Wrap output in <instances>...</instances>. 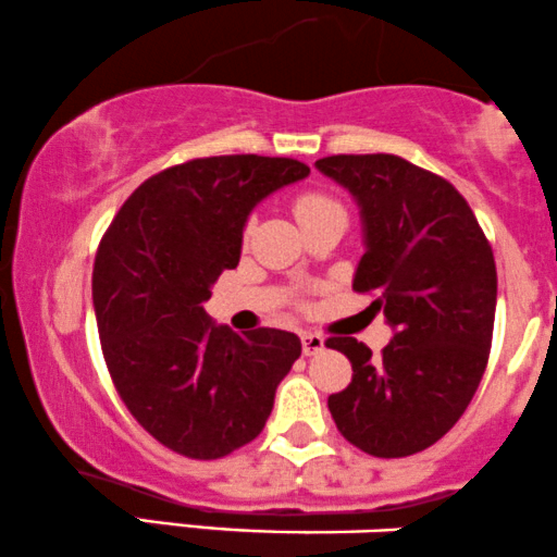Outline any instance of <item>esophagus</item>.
I'll return each instance as SVG.
<instances>
[{
  "label": "esophagus",
  "instance_id": "esophagus-1",
  "mask_svg": "<svg viewBox=\"0 0 557 557\" xmlns=\"http://www.w3.org/2000/svg\"><path fill=\"white\" fill-rule=\"evenodd\" d=\"M325 349V338L320 333H302V351L305 357L318 355V351Z\"/></svg>",
  "mask_w": 557,
  "mask_h": 557
}]
</instances>
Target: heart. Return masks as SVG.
I'll return each instance as SVG.
<instances>
[{
	"instance_id": "heart-1",
	"label": "heart",
	"mask_w": 557,
	"mask_h": 557,
	"mask_svg": "<svg viewBox=\"0 0 557 557\" xmlns=\"http://www.w3.org/2000/svg\"><path fill=\"white\" fill-rule=\"evenodd\" d=\"M331 208H342V206H338L336 200L325 198V195H320V193H305V195H299L297 200H294V213H297L299 224H302V221H307V219H312V215L331 211Z\"/></svg>"
}]
</instances>
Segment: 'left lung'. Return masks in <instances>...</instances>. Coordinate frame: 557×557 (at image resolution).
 I'll return each instance as SVG.
<instances>
[{"mask_svg": "<svg viewBox=\"0 0 557 557\" xmlns=\"http://www.w3.org/2000/svg\"><path fill=\"white\" fill-rule=\"evenodd\" d=\"M315 166L362 215L355 292H377L394 338L381 357L351 336L325 342L349 357L351 383L329 396L338 433L377 459H401L459 422L493 344V247L450 182L401 156H329Z\"/></svg>", "mask_w": 557, "mask_h": 557, "instance_id": "8db88e82", "label": "left lung"}]
</instances>
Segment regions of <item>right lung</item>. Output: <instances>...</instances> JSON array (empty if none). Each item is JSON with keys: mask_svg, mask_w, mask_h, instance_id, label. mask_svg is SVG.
Returning <instances> with one entry per match:
<instances>
[{"mask_svg": "<svg viewBox=\"0 0 557 557\" xmlns=\"http://www.w3.org/2000/svg\"><path fill=\"white\" fill-rule=\"evenodd\" d=\"M310 166L211 156L163 169L124 200L98 245L94 310L124 407L187 459L228 456L260 435L302 344L289 331L234 333L202 305L237 268L247 215Z\"/></svg>", "mask_w": 557, "mask_h": 557, "instance_id": "1", "label": "right lung"}]
</instances>
